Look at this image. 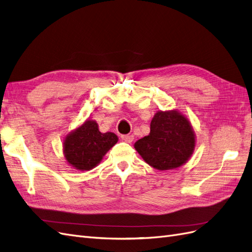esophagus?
Returning a JSON list of instances; mask_svg holds the SVG:
<instances>
[{
    "label": "esophagus",
    "mask_w": 252,
    "mask_h": 252,
    "mask_svg": "<svg viewBox=\"0 0 252 252\" xmlns=\"http://www.w3.org/2000/svg\"><path fill=\"white\" fill-rule=\"evenodd\" d=\"M121 139L123 140L124 142H126V143H131L133 141V135L123 134V135H121Z\"/></svg>",
    "instance_id": "1"
}]
</instances>
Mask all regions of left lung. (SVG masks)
<instances>
[{
  "label": "left lung",
  "instance_id": "8db88e82",
  "mask_svg": "<svg viewBox=\"0 0 252 252\" xmlns=\"http://www.w3.org/2000/svg\"><path fill=\"white\" fill-rule=\"evenodd\" d=\"M195 136L189 121L178 111H158L150 133L136 141L134 148L144 161L158 170L178 168L192 155Z\"/></svg>",
  "mask_w": 252,
  "mask_h": 252
}]
</instances>
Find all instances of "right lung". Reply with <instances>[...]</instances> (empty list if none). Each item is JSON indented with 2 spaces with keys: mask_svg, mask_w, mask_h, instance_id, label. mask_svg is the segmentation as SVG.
<instances>
[{
  "mask_svg": "<svg viewBox=\"0 0 252 252\" xmlns=\"http://www.w3.org/2000/svg\"><path fill=\"white\" fill-rule=\"evenodd\" d=\"M117 142L116 134L100 132L95 122L88 120L66 136L64 155L75 169L90 170L102 161L106 152Z\"/></svg>",
  "mask_w": 252,
  "mask_h": 252,
  "instance_id": "obj_1",
  "label": "right lung"
}]
</instances>
